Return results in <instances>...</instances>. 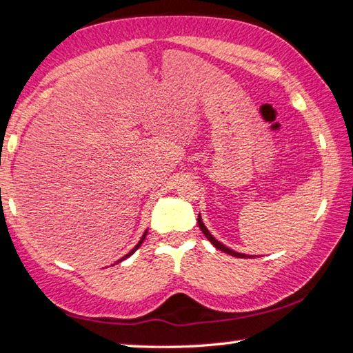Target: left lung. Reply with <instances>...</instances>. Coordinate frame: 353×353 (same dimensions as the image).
Wrapping results in <instances>:
<instances>
[{"instance_id": "1", "label": "left lung", "mask_w": 353, "mask_h": 353, "mask_svg": "<svg viewBox=\"0 0 353 353\" xmlns=\"http://www.w3.org/2000/svg\"><path fill=\"white\" fill-rule=\"evenodd\" d=\"M198 224H199V229L202 230V234H204L205 236H207V240L210 241L214 248L216 249H219V250H223V252H225V254H229V255H234V256H238V259H250V255H246V254H241V252H236V250H232V249H229L227 246H224L223 243L221 241H218L216 238H214L210 232H208V229L205 227V224L202 223V218H201V214L198 216ZM254 256V255H252Z\"/></svg>"}]
</instances>
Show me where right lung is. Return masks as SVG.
I'll return each instance as SVG.
<instances>
[{
  "label": "right lung",
  "instance_id": "add662e5",
  "mask_svg": "<svg viewBox=\"0 0 353 353\" xmlns=\"http://www.w3.org/2000/svg\"><path fill=\"white\" fill-rule=\"evenodd\" d=\"M146 234H148V230L145 232V234H143V236L140 238V241H139V243H137V246H135V248H134L132 250H130V252H129V254H126V255H124V256H123V259H119V260H118L117 263H121L123 260H126V259H128V256H130V255H132V254L135 252V250H137V249H139V248L141 246V243H143V241H145V238H146Z\"/></svg>",
  "mask_w": 353,
  "mask_h": 353
}]
</instances>
